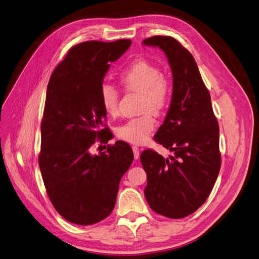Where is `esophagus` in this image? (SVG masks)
<instances>
[{
	"label": "esophagus",
	"instance_id": "obj_1",
	"mask_svg": "<svg viewBox=\"0 0 259 259\" xmlns=\"http://www.w3.org/2000/svg\"><path fill=\"white\" fill-rule=\"evenodd\" d=\"M132 149H133V152H134V158L137 160L138 158H139V149H138V147H136V146H133L132 147Z\"/></svg>",
	"mask_w": 259,
	"mask_h": 259
}]
</instances>
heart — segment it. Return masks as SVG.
I'll list each match as a JSON object with an SVG mask.
<instances>
[{"mask_svg": "<svg viewBox=\"0 0 259 259\" xmlns=\"http://www.w3.org/2000/svg\"><path fill=\"white\" fill-rule=\"evenodd\" d=\"M119 82L126 92L137 93L140 97L139 110L143 114L133 117L115 128V135L124 142L135 145L146 143L156 126L154 115L165 114L173 98V86L163 75L159 66L146 59H137L119 75ZM100 103L107 114L119 113L120 93L113 86L104 84L100 88Z\"/></svg>", "mask_w": 259, "mask_h": 259, "instance_id": "obj_1", "label": "heart"}]
</instances>
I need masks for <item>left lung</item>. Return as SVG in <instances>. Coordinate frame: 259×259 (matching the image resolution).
I'll return each mask as SVG.
<instances>
[{
    "mask_svg": "<svg viewBox=\"0 0 259 259\" xmlns=\"http://www.w3.org/2000/svg\"><path fill=\"white\" fill-rule=\"evenodd\" d=\"M143 43L159 46L173 73L169 110L154 135L173 155L165 159L152 149L140 154L147 174L145 195L155 213L184 218L206 201L221 169L218 122L190 52L171 36L154 35Z\"/></svg>",
    "mask_w": 259,
    "mask_h": 259,
    "instance_id": "1",
    "label": "left lung"
}]
</instances>
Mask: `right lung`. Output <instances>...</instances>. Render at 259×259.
Instances as JSON below:
<instances>
[{
	"instance_id": "1",
	"label": "right lung",
	"mask_w": 259,
	"mask_h": 259,
	"mask_svg": "<svg viewBox=\"0 0 259 259\" xmlns=\"http://www.w3.org/2000/svg\"><path fill=\"white\" fill-rule=\"evenodd\" d=\"M131 40L86 41L72 46L55 68L46 91L38 165L53 206L68 222L99 223L111 214L122 176L134 159L128 144L115 142L93 155L99 139L107 144L106 111L100 88L110 62Z\"/></svg>"
}]
</instances>
